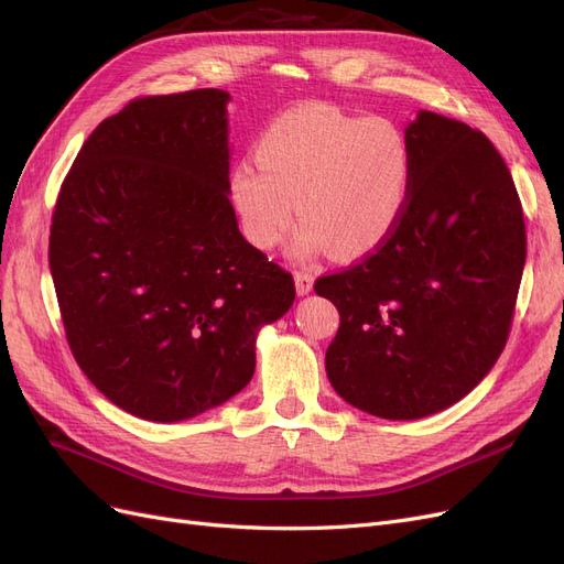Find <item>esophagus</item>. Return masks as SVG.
<instances>
[{
	"mask_svg": "<svg viewBox=\"0 0 564 564\" xmlns=\"http://www.w3.org/2000/svg\"><path fill=\"white\" fill-rule=\"evenodd\" d=\"M313 283H315L313 274L304 272V269H300V272H295V288H297V295H300V297L308 295V292L313 290Z\"/></svg>",
	"mask_w": 564,
	"mask_h": 564,
	"instance_id": "34e87169",
	"label": "esophagus"
}]
</instances>
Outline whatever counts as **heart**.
<instances>
[{
    "label": "heart",
    "instance_id": "b5f03b06",
    "mask_svg": "<svg viewBox=\"0 0 564 564\" xmlns=\"http://www.w3.org/2000/svg\"><path fill=\"white\" fill-rule=\"evenodd\" d=\"M410 184L412 152L397 121L332 106L285 110L258 138L256 163L230 173L241 228L258 249L281 243L300 214L290 247L297 260L376 251L401 221Z\"/></svg>",
    "mask_w": 564,
    "mask_h": 564
}]
</instances>
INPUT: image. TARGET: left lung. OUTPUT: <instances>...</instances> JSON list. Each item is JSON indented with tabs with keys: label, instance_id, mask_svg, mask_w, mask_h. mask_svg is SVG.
I'll return each mask as SVG.
<instances>
[{
	"label": "left lung",
	"instance_id": "obj_1",
	"mask_svg": "<svg viewBox=\"0 0 564 564\" xmlns=\"http://www.w3.org/2000/svg\"><path fill=\"white\" fill-rule=\"evenodd\" d=\"M405 138L412 184L394 232L315 283L340 313L327 378L343 401L382 420L429 417L488 376L525 267L519 193L491 140L431 110Z\"/></svg>",
	"mask_w": 564,
	"mask_h": 564
}]
</instances>
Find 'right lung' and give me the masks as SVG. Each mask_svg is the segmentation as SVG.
Returning <instances> with one entry per match:
<instances>
[{
    "label": "right lung",
    "mask_w": 564,
    "mask_h": 564,
    "mask_svg": "<svg viewBox=\"0 0 564 564\" xmlns=\"http://www.w3.org/2000/svg\"><path fill=\"white\" fill-rule=\"evenodd\" d=\"M228 104L224 89L131 101L85 140L55 205L47 260L73 357L147 422L239 394L258 332L295 302L239 232Z\"/></svg>",
    "instance_id": "add662e5"
}]
</instances>
